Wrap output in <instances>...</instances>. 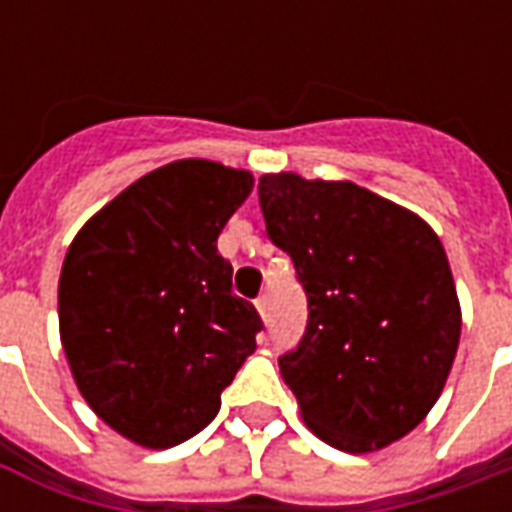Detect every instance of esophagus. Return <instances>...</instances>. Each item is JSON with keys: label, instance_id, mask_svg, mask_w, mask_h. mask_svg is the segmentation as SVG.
<instances>
[{"label": "esophagus", "instance_id": "esophagus-1", "mask_svg": "<svg viewBox=\"0 0 512 512\" xmlns=\"http://www.w3.org/2000/svg\"><path fill=\"white\" fill-rule=\"evenodd\" d=\"M255 307H257V312H260V318L266 321V318H268V307H271V304H268V296H260V299L255 301Z\"/></svg>", "mask_w": 512, "mask_h": 512}]
</instances>
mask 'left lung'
<instances>
[{
	"instance_id": "1",
	"label": "left lung",
	"mask_w": 512,
	"mask_h": 512,
	"mask_svg": "<svg viewBox=\"0 0 512 512\" xmlns=\"http://www.w3.org/2000/svg\"><path fill=\"white\" fill-rule=\"evenodd\" d=\"M257 191L268 238L307 290V332L279 359L301 419L337 450H384L428 417L461 343L439 235L351 180L271 172Z\"/></svg>"
}]
</instances>
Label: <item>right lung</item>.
Listing matches in <instances>:
<instances>
[{
  "instance_id": "obj_1",
  "label": "right lung",
  "mask_w": 512,
  "mask_h": 512,
  "mask_svg": "<svg viewBox=\"0 0 512 512\" xmlns=\"http://www.w3.org/2000/svg\"><path fill=\"white\" fill-rule=\"evenodd\" d=\"M252 172L180 158L90 216L60 274V340L106 425L147 450L200 433L257 348L260 315L233 293L216 238Z\"/></svg>"
}]
</instances>
